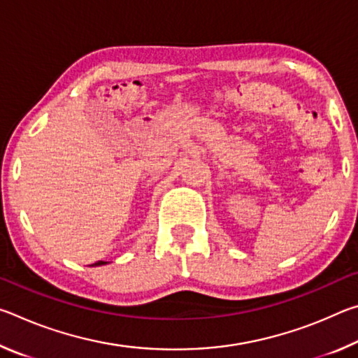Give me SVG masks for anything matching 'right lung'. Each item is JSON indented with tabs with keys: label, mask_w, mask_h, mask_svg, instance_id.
Listing matches in <instances>:
<instances>
[{
	"label": "right lung",
	"mask_w": 358,
	"mask_h": 358,
	"mask_svg": "<svg viewBox=\"0 0 358 358\" xmlns=\"http://www.w3.org/2000/svg\"><path fill=\"white\" fill-rule=\"evenodd\" d=\"M104 264H107V262H104V260H98V262H94L92 265H104Z\"/></svg>",
	"instance_id": "right-lung-1"
}]
</instances>
